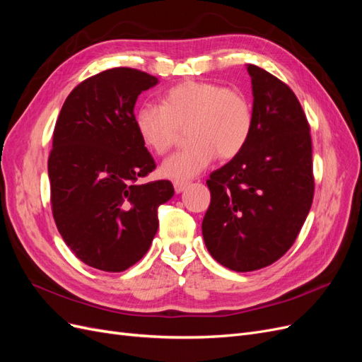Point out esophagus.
<instances>
[{"mask_svg":"<svg viewBox=\"0 0 362 362\" xmlns=\"http://www.w3.org/2000/svg\"><path fill=\"white\" fill-rule=\"evenodd\" d=\"M187 182H181V181H175L173 182V187H175V192L177 193H182L185 189H187Z\"/></svg>","mask_w":362,"mask_h":362,"instance_id":"obj_1","label":"esophagus"}]
</instances>
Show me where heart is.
Segmentation results:
<instances>
[{
	"mask_svg": "<svg viewBox=\"0 0 362 362\" xmlns=\"http://www.w3.org/2000/svg\"><path fill=\"white\" fill-rule=\"evenodd\" d=\"M134 124L144 145L158 156L175 146L181 131L187 129L192 145L160 166L161 177L184 182L205 170L216 156L229 160L245 149L254 128V110L242 90L189 80L164 92L160 105L139 107Z\"/></svg>",
	"mask_w": 362,
	"mask_h": 362,
	"instance_id": "obj_1",
	"label": "heart"
}]
</instances>
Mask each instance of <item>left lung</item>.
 <instances>
[{
	"label": "left lung",
	"mask_w": 362,
	"mask_h": 362,
	"mask_svg": "<svg viewBox=\"0 0 362 362\" xmlns=\"http://www.w3.org/2000/svg\"><path fill=\"white\" fill-rule=\"evenodd\" d=\"M254 128L245 149L206 181L211 202L202 235L211 257L234 272L278 261L293 246L314 196L310 124L290 87L247 64Z\"/></svg>",
	"instance_id": "left-lung-1"
}]
</instances>
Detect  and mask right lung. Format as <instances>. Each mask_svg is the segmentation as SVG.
I'll return each mask as SVG.
<instances>
[{
    "label": "right lung",
    "mask_w": 362,
    "mask_h": 362,
    "mask_svg": "<svg viewBox=\"0 0 362 362\" xmlns=\"http://www.w3.org/2000/svg\"><path fill=\"white\" fill-rule=\"evenodd\" d=\"M157 83L133 68L96 74L69 93L54 128V221L75 257L98 270L136 264L157 234L158 206L175 193L168 180L137 182L156 161L139 137L134 105Z\"/></svg>",
    "instance_id": "right-lung-1"
}]
</instances>
